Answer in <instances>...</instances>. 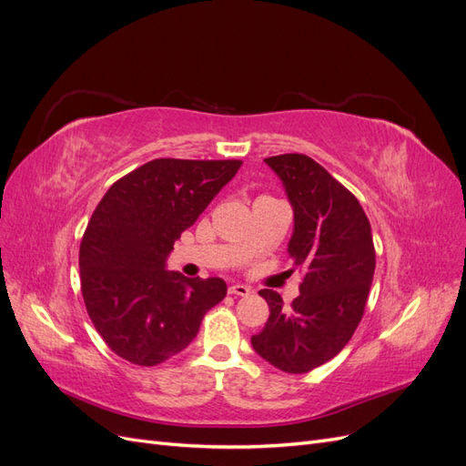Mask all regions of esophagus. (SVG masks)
Listing matches in <instances>:
<instances>
[{
	"label": "esophagus",
	"mask_w": 466,
	"mask_h": 466,
	"mask_svg": "<svg viewBox=\"0 0 466 466\" xmlns=\"http://www.w3.org/2000/svg\"><path fill=\"white\" fill-rule=\"evenodd\" d=\"M229 293L241 295V298H247V295H250V288L243 286V284H233V286H229Z\"/></svg>",
	"instance_id": "1"
}]
</instances>
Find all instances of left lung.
<instances>
[{
	"mask_svg": "<svg viewBox=\"0 0 466 466\" xmlns=\"http://www.w3.org/2000/svg\"><path fill=\"white\" fill-rule=\"evenodd\" d=\"M293 209L288 255L305 278L289 309L272 289L264 329L250 338L257 354L286 373H307L348 344L363 317L375 272L371 225L356 196L301 153L268 157Z\"/></svg>",
	"mask_w": 466,
	"mask_h": 466,
	"instance_id": "8db88e82",
	"label": "left lung"
}]
</instances>
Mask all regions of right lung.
Returning a JSON list of instances; mask_svg holds the SVG:
<instances>
[{"instance_id": "1", "label": "right lung", "mask_w": 466, "mask_h": 466, "mask_svg": "<svg viewBox=\"0 0 466 466\" xmlns=\"http://www.w3.org/2000/svg\"><path fill=\"white\" fill-rule=\"evenodd\" d=\"M243 161L153 159L122 177L93 211L79 248L81 293L116 356L157 365L185 350L228 284L167 270L188 229Z\"/></svg>"}]
</instances>
